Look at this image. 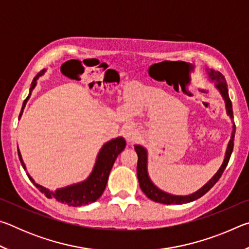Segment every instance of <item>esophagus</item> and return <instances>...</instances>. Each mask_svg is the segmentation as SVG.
<instances>
[{
  "instance_id": "1",
  "label": "esophagus",
  "mask_w": 249,
  "mask_h": 249,
  "mask_svg": "<svg viewBox=\"0 0 249 249\" xmlns=\"http://www.w3.org/2000/svg\"><path fill=\"white\" fill-rule=\"evenodd\" d=\"M122 134H123L125 140L128 142H133L135 140H136L138 132L133 127V126H126V127L123 129V132H122Z\"/></svg>"
}]
</instances>
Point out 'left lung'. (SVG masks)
Wrapping results in <instances>:
<instances>
[{
  "label": "left lung",
  "instance_id": "left-lung-1",
  "mask_svg": "<svg viewBox=\"0 0 249 249\" xmlns=\"http://www.w3.org/2000/svg\"><path fill=\"white\" fill-rule=\"evenodd\" d=\"M206 72H208V77L210 81L215 83V88L220 91L222 98L225 102V108H226L227 115L230 116V119L231 120V123H233V126H231L233 129H231V140L229 142V144H227L224 160H223V163L221 165L220 169L215 172V175H214L212 178H211L208 182L203 185V187L200 188L199 190H196V192H193L189 196H175V195H170V193L162 191L161 189H159L157 187V185H155V183L150 179V177L148 175V168H147V163H148V151H147V149L144 146L135 145L134 148L138 156L137 178H138V182H140V187L147 197H149L150 200H153L155 202H158V203L183 204V203H189V202L197 200L202 196H204L205 193L217 182L218 179L221 178L223 171L225 170L227 163H229L231 155L233 153L236 127L233 122V119H234L233 108H231V102L229 96V89H227L226 80L224 78V75H223L221 72H218V71H215L213 69H206Z\"/></svg>",
  "mask_w": 249,
  "mask_h": 249
}]
</instances>
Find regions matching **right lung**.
Listing matches in <instances>:
<instances>
[{"mask_svg":"<svg viewBox=\"0 0 249 249\" xmlns=\"http://www.w3.org/2000/svg\"><path fill=\"white\" fill-rule=\"evenodd\" d=\"M45 72H46V69L41 70L40 72L34 78L33 82L31 84L29 94L24 101L22 111L19 113L18 120L22 117L24 107L25 105H26L28 99L31 98L32 91L35 89L37 80H38L39 77H41ZM125 146H126V142L123 137H116L107 142L102 146V148L100 149L98 156H96V160H95L93 169H92L91 174L86 180H83L81 182H78V183L67 185L65 188H59L56 191H50L49 189L45 188L38 183H36L35 180L32 178L28 172H27V176L29 180L36 185V188L38 189L40 192H43L48 199H56L58 202L68 204L70 206H81V205L90 204L92 202H95L101 196H102L103 191L105 190V187H107L108 175L109 172H111L112 167L114 165L117 156H119L122 151L125 149ZM18 157H19L20 162H22L24 170H26V166H25V163L23 161L22 155H20L18 147Z\"/></svg>","mask_w":249,"mask_h":249,"instance_id":"1","label":"right lung"}]
</instances>
